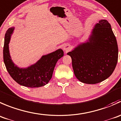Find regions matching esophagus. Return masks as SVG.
<instances>
[{"mask_svg": "<svg viewBox=\"0 0 121 121\" xmlns=\"http://www.w3.org/2000/svg\"><path fill=\"white\" fill-rule=\"evenodd\" d=\"M70 48H70V46H69V45H65L63 48V50H64L65 51H66V52H68V51H69V50L70 49Z\"/></svg>", "mask_w": 121, "mask_h": 121, "instance_id": "obj_1", "label": "esophagus"}]
</instances>
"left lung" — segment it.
<instances>
[{
    "label": "left lung",
    "instance_id": "left-lung-1",
    "mask_svg": "<svg viewBox=\"0 0 121 121\" xmlns=\"http://www.w3.org/2000/svg\"><path fill=\"white\" fill-rule=\"evenodd\" d=\"M67 54L72 58L74 74L83 83L95 84L109 77L118 62L117 39L106 20L99 21L86 42Z\"/></svg>",
    "mask_w": 121,
    "mask_h": 121
}]
</instances>
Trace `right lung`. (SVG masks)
<instances>
[{"instance_id": "1", "label": "right lung", "mask_w": 121, "mask_h": 121, "mask_svg": "<svg viewBox=\"0 0 121 121\" xmlns=\"http://www.w3.org/2000/svg\"><path fill=\"white\" fill-rule=\"evenodd\" d=\"M14 27H10L4 36L3 61L11 77L20 85L29 88H39L47 84L52 78L57 62L63 56L61 49L49 54L43 55L34 65L26 68H20L13 62L9 49L10 37Z\"/></svg>"}]
</instances>
